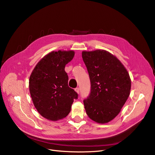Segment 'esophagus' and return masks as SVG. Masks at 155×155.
<instances>
[{
  "instance_id": "34e87169",
  "label": "esophagus",
  "mask_w": 155,
  "mask_h": 155,
  "mask_svg": "<svg viewBox=\"0 0 155 155\" xmlns=\"http://www.w3.org/2000/svg\"><path fill=\"white\" fill-rule=\"evenodd\" d=\"M75 91H76L78 94H79V92H80V89H79V88H75Z\"/></svg>"
}]
</instances>
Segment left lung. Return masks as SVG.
Returning a JSON list of instances; mask_svg holds the SVG:
<instances>
[{
	"label": "left lung",
	"mask_w": 155,
	"mask_h": 155,
	"mask_svg": "<svg viewBox=\"0 0 155 155\" xmlns=\"http://www.w3.org/2000/svg\"><path fill=\"white\" fill-rule=\"evenodd\" d=\"M91 80V93L83 100L88 116L106 124L118 115L130 94L131 81L120 61L104 50L82 51Z\"/></svg>",
	"instance_id": "obj_1"
}]
</instances>
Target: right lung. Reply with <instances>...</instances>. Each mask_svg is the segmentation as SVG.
Returning <instances> with one entry per match:
<instances>
[{"instance_id": "right-lung-1", "label": "right lung", "mask_w": 155, "mask_h": 155, "mask_svg": "<svg viewBox=\"0 0 155 155\" xmlns=\"http://www.w3.org/2000/svg\"><path fill=\"white\" fill-rule=\"evenodd\" d=\"M72 50L53 51L36 64L29 79V88L34 105L46 119L58 121L65 118L71 110L78 93L68 85L66 64L73 59Z\"/></svg>"}]
</instances>
